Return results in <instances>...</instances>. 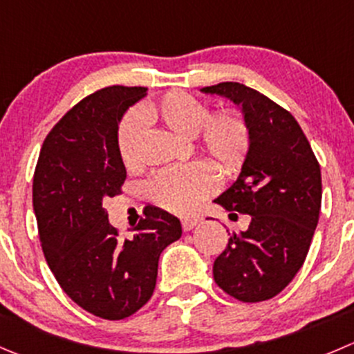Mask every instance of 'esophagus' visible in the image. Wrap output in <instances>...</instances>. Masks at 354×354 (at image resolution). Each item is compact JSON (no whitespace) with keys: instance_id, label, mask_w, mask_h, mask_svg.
I'll return each instance as SVG.
<instances>
[{"instance_id":"obj_1","label":"esophagus","mask_w":354,"mask_h":354,"mask_svg":"<svg viewBox=\"0 0 354 354\" xmlns=\"http://www.w3.org/2000/svg\"><path fill=\"white\" fill-rule=\"evenodd\" d=\"M201 223V218H183L181 219V226H183L185 232H190L194 226H197Z\"/></svg>"}]
</instances>
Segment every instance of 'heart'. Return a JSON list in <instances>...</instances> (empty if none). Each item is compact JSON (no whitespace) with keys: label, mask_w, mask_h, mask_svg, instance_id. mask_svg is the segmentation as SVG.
<instances>
[{"label":"heart","mask_w":354,"mask_h":354,"mask_svg":"<svg viewBox=\"0 0 354 354\" xmlns=\"http://www.w3.org/2000/svg\"><path fill=\"white\" fill-rule=\"evenodd\" d=\"M145 114L176 135L187 138L195 135L198 150L226 176L235 174L245 162L250 129L240 112L228 109L209 115L207 102L185 91H171L147 105ZM143 129V118L136 111L128 112L119 122L118 150L126 167L138 164ZM214 188V171L207 162L164 167L149 181L153 201L160 207L180 214L194 211Z\"/></svg>","instance_id":"b5f03b06"}]
</instances>
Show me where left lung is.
Masks as SVG:
<instances>
[{
    "mask_svg": "<svg viewBox=\"0 0 354 354\" xmlns=\"http://www.w3.org/2000/svg\"><path fill=\"white\" fill-rule=\"evenodd\" d=\"M242 109L250 149L235 183L216 204L230 216L249 214L212 266L214 282L242 303L282 292L303 266L322 207L320 164L289 111L240 82L202 88Z\"/></svg>",
    "mask_w": 354,
    "mask_h": 354,
    "instance_id": "8db88e82",
    "label": "left lung"
}]
</instances>
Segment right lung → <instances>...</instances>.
Instances as JSON below:
<instances>
[{
  "instance_id": "right-lung-1",
  "label": "right lung",
  "mask_w": 354,
  "mask_h": 354,
  "mask_svg": "<svg viewBox=\"0 0 354 354\" xmlns=\"http://www.w3.org/2000/svg\"><path fill=\"white\" fill-rule=\"evenodd\" d=\"M147 88L109 86L82 98L48 133L32 204L44 257L64 292L105 320L131 317L152 297L159 256L181 236L176 216L149 205L129 239L109 223L104 198L121 194L118 150L124 112Z\"/></svg>"
}]
</instances>
